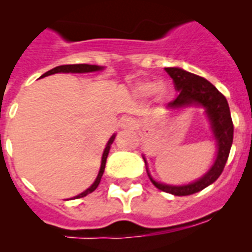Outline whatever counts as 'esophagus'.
Returning <instances> with one entry per match:
<instances>
[{
    "label": "esophagus",
    "instance_id": "obj_1",
    "mask_svg": "<svg viewBox=\"0 0 252 252\" xmlns=\"http://www.w3.org/2000/svg\"><path fill=\"white\" fill-rule=\"evenodd\" d=\"M122 128H133L135 126V121L132 119H124L122 120V124H121Z\"/></svg>",
    "mask_w": 252,
    "mask_h": 252
}]
</instances>
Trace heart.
<instances>
[{
    "instance_id": "b5f03b06",
    "label": "heart",
    "mask_w": 252,
    "mask_h": 252,
    "mask_svg": "<svg viewBox=\"0 0 252 252\" xmlns=\"http://www.w3.org/2000/svg\"><path fill=\"white\" fill-rule=\"evenodd\" d=\"M135 93L139 97H149L151 94H157L160 101L168 99L170 97V87L166 83H154V82H141L135 86Z\"/></svg>"
}]
</instances>
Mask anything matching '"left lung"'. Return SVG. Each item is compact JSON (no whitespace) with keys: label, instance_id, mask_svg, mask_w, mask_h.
Instances as JSON below:
<instances>
[{"label":"left lung","instance_id":"left-lung-1","mask_svg":"<svg viewBox=\"0 0 252 252\" xmlns=\"http://www.w3.org/2000/svg\"><path fill=\"white\" fill-rule=\"evenodd\" d=\"M165 72L173 79L175 91L179 92L177 98L168 103V108L178 110V108H183L192 104L204 107L209 122H211L213 135L217 141V158L213 162L212 168L209 169L203 177L187 186H169V184L159 183L151 178L148 168H146V171H148L151 183L162 192L174 195H190L201 192L202 189L215 183L218 177L222 174L228 155H230L231 146H232V119H231L230 107L227 103L226 97L207 79L180 68H165Z\"/></svg>","mask_w":252,"mask_h":252}]
</instances>
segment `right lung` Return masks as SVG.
<instances>
[{
  "label": "right lung",
  "instance_id": "right-lung-1",
  "mask_svg": "<svg viewBox=\"0 0 252 252\" xmlns=\"http://www.w3.org/2000/svg\"><path fill=\"white\" fill-rule=\"evenodd\" d=\"M102 69H103V66H99V65H91V64H68V65H59V66H55V68L50 69L49 72L44 73V74L41 75V77H48V75L55 74V73H90V72H97V70H102ZM115 137H116V135H113V136L111 137L110 140H108V142H107L106 149H104L103 155H102L101 169H99V173H98V175H97V178H95L94 183H93L92 186L90 187V188L87 189V190H84L83 193H81V194L75 195L74 198L86 197L87 194H90V193H92L93 190H94V189L97 188V187H98L99 182H101L102 175H103L104 166H106L107 157H108V153H110L111 145H112V142H113V140H115Z\"/></svg>",
  "mask_w": 252,
  "mask_h": 252
}]
</instances>
